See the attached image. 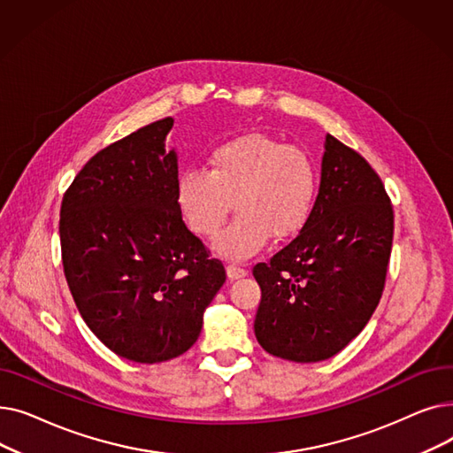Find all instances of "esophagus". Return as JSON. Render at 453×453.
<instances>
[{"mask_svg":"<svg viewBox=\"0 0 453 453\" xmlns=\"http://www.w3.org/2000/svg\"><path fill=\"white\" fill-rule=\"evenodd\" d=\"M226 272H227V277L229 279H242V277H246L248 275V270L246 268H242V266H239V265H227L226 266Z\"/></svg>","mask_w":453,"mask_h":453,"instance_id":"obj_1","label":"esophagus"}]
</instances>
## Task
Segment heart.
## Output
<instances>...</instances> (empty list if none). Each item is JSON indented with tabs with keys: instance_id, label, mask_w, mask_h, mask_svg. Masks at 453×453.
<instances>
[{
	"instance_id": "b5f03b06",
	"label": "heart",
	"mask_w": 453,
	"mask_h": 453,
	"mask_svg": "<svg viewBox=\"0 0 453 453\" xmlns=\"http://www.w3.org/2000/svg\"><path fill=\"white\" fill-rule=\"evenodd\" d=\"M318 193V169L304 150L266 134H242L219 142L205 169H187L176 180L174 200L183 222L212 239L231 202L239 212L217 241V251L242 260L268 241H287L308 222Z\"/></svg>"
}]
</instances>
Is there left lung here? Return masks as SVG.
Masks as SVG:
<instances>
[{
  "instance_id": "left-lung-1",
  "label": "left lung",
  "mask_w": 453,
  "mask_h": 453,
  "mask_svg": "<svg viewBox=\"0 0 453 453\" xmlns=\"http://www.w3.org/2000/svg\"><path fill=\"white\" fill-rule=\"evenodd\" d=\"M393 229L382 180L328 134L311 219L288 246L253 266L260 287L255 336L263 349L299 364L345 349L382 297Z\"/></svg>"
}]
</instances>
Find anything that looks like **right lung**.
<instances>
[{
    "label": "right lung",
    "mask_w": 453,
    "mask_h": 453,
    "mask_svg": "<svg viewBox=\"0 0 453 453\" xmlns=\"http://www.w3.org/2000/svg\"><path fill=\"white\" fill-rule=\"evenodd\" d=\"M173 117L95 154L60 205L62 266L89 330L137 364L183 354L226 270L190 233L174 190L178 157L165 150Z\"/></svg>",
    "instance_id": "right-lung-1"
}]
</instances>
